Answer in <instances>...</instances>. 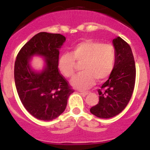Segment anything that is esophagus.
<instances>
[{"label":"esophagus","mask_w":150,"mask_h":150,"mask_svg":"<svg viewBox=\"0 0 150 150\" xmlns=\"http://www.w3.org/2000/svg\"><path fill=\"white\" fill-rule=\"evenodd\" d=\"M80 93L83 95V96H86V95H88V93H90V91H80Z\"/></svg>","instance_id":"esophagus-1"}]
</instances>
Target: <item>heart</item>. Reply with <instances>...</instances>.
<instances>
[{
  "instance_id": "b5f03b06",
  "label": "heart",
  "mask_w": 150,
  "mask_h": 150,
  "mask_svg": "<svg viewBox=\"0 0 150 150\" xmlns=\"http://www.w3.org/2000/svg\"><path fill=\"white\" fill-rule=\"evenodd\" d=\"M116 56L113 45L86 40L74 45L71 53L62 54L58 66L64 76L70 78L76 71V62H83V71L71 79V85L76 88L86 89L95 83V79L102 81L109 77L114 68Z\"/></svg>"
}]
</instances>
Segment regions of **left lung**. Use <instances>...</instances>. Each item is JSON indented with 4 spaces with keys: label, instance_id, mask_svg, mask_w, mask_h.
<instances>
[{
    "label": "left lung",
    "instance_id": "8db88e82",
    "mask_svg": "<svg viewBox=\"0 0 150 150\" xmlns=\"http://www.w3.org/2000/svg\"><path fill=\"white\" fill-rule=\"evenodd\" d=\"M116 62L109 79L98 90L99 101L90 112L97 117L109 119L116 116L128 105L133 94L136 67L131 46L120 37L112 40Z\"/></svg>",
    "mask_w": 150,
    "mask_h": 150
}]
</instances>
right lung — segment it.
Wrapping results in <instances>:
<instances>
[{
	"label": "right lung",
	"instance_id": "add662e5",
	"mask_svg": "<svg viewBox=\"0 0 150 150\" xmlns=\"http://www.w3.org/2000/svg\"><path fill=\"white\" fill-rule=\"evenodd\" d=\"M65 41L60 34L40 32L24 45L18 52L14 66V79L18 97L28 112L44 121L60 116L67 106L74 89L61 74L58 66L59 49ZM42 55L46 67L35 73L29 65L30 58Z\"/></svg>",
	"mask_w": 150,
	"mask_h": 150
}]
</instances>
